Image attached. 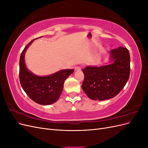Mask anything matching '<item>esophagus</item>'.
<instances>
[{"instance_id":"34e87169","label":"esophagus","mask_w":148,"mask_h":148,"mask_svg":"<svg viewBox=\"0 0 148 148\" xmlns=\"http://www.w3.org/2000/svg\"><path fill=\"white\" fill-rule=\"evenodd\" d=\"M82 70V69H81V67L80 66H75V71H80Z\"/></svg>"}]
</instances>
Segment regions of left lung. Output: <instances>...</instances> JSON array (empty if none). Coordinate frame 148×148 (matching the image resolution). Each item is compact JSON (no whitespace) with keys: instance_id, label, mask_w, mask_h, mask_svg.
I'll return each mask as SVG.
<instances>
[{"instance_id":"1","label":"left lung","mask_w":148,"mask_h":148,"mask_svg":"<svg viewBox=\"0 0 148 148\" xmlns=\"http://www.w3.org/2000/svg\"><path fill=\"white\" fill-rule=\"evenodd\" d=\"M109 62L104 65L87 66L82 89L89 98L104 101L113 98L125 86L130 73V56L128 49L119 47L109 52Z\"/></svg>"}]
</instances>
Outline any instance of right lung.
<instances>
[{"label": "right lung", "instance_id": "1", "mask_svg": "<svg viewBox=\"0 0 148 148\" xmlns=\"http://www.w3.org/2000/svg\"><path fill=\"white\" fill-rule=\"evenodd\" d=\"M32 40L23 49L20 59V81L22 88L31 99L41 105L55 103L61 95L65 80L73 73V69H64L47 75L38 76L29 71L25 61V52L35 39Z\"/></svg>", "mask_w": 148, "mask_h": 148}]
</instances>
